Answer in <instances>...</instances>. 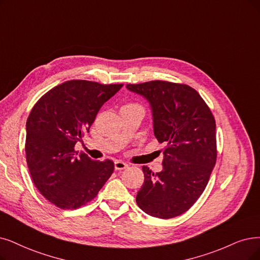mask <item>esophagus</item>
Instances as JSON below:
<instances>
[{
  "instance_id": "esophagus-1",
  "label": "esophagus",
  "mask_w": 260,
  "mask_h": 260,
  "mask_svg": "<svg viewBox=\"0 0 260 260\" xmlns=\"http://www.w3.org/2000/svg\"><path fill=\"white\" fill-rule=\"evenodd\" d=\"M114 166H115V170L116 171H120V170H124L128 168V164L126 162H122L120 160H116L114 162Z\"/></svg>"
}]
</instances>
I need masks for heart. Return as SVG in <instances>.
<instances>
[{
  "instance_id": "heart-1",
  "label": "heart",
  "mask_w": 260,
  "mask_h": 260,
  "mask_svg": "<svg viewBox=\"0 0 260 260\" xmlns=\"http://www.w3.org/2000/svg\"><path fill=\"white\" fill-rule=\"evenodd\" d=\"M130 106H137V105H127V106H124V107H130Z\"/></svg>"
}]
</instances>
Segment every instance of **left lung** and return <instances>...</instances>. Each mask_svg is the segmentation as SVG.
<instances>
[{
	"label": "left lung",
	"mask_w": 260,
	"mask_h": 260,
	"mask_svg": "<svg viewBox=\"0 0 260 260\" xmlns=\"http://www.w3.org/2000/svg\"><path fill=\"white\" fill-rule=\"evenodd\" d=\"M127 88L149 102L154 137L166 144L161 172L143 166L137 204L159 219L180 215L199 200L215 165L214 117L199 92L185 84L151 81Z\"/></svg>",
	"instance_id": "obj_1"
}]
</instances>
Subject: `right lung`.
Wrapping results in <instances>:
<instances>
[{
  "instance_id": "obj_1",
  "label": "right lung",
  "mask_w": 260,
  "mask_h": 260,
  "mask_svg": "<svg viewBox=\"0 0 260 260\" xmlns=\"http://www.w3.org/2000/svg\"><path fill=\"white\" fill-rule=\"evenodd\" d=\"M122 84L71 80L41 97L26 120V162L36 188L60 209L94 200L111 177L114 163L75 151L100 108Z\"/></svg>"
}]
</instances>
